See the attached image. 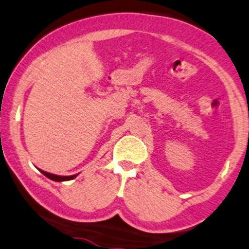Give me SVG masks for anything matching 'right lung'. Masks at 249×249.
I'll return each instance as SVG.
<instances>
[{"instance_id":"1","label":"right lung","mask_w":249,"mask_h":249,"mask_svg":"<svg viewBox=\"0 0 249 249\" xmlns=\"http://www.w3.org/2000/svg\"><path fill=\"white\" fill-rule=\"evenodd\" d=\"M44 176H46L48 178V179L51 180H54V181H57V182H61V181H68V180H72L73 178L77 177V174H73V176H68V177H62V176H56V174H52V173H47V172L45 171H41L40 170Z\"/></svg>"}]
</instances>
